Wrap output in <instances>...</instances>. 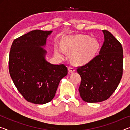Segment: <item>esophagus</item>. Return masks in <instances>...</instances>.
Masks as SVG:
<instances>
[{"label":"esophagus","instance_id":"34e87169","mask_svg":"<svg viewBox=\"0 0 130 130\" xmlns=\"http://www.w3.org/2000/svg\"><path fill=\"white\" fill-rule=\"evenodd\" d=\"M68 71H69V73H73V72H75V69L74 68L69 67H68Z\"/></svg>","mask_w":130,"mask_h":130}]
</instances>
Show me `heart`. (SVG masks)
Masks as SVG:
<instances>
[{
  "label": "heart",
  "mask_w": 130,
  "mask_h": 130,
  "mask_svg": "<svg viewBox=\"0 0 130 130\" xmlns=\"http://www.w3.org/2000/svg\"><path fill=\"white\" fill-rule=\"evenodd\" d=\"M100 44L96 38L89 36L76 35L68 36L63 39L62 46L57 47L56 53L61 58L66 56V52L72 53L71 58L74 63L78 65L85 64L92 60L100 49Z\"/></svg>",
  "instance_id": "obj_1"
}]
</instances>
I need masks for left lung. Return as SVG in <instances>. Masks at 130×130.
<instances>
[{"instance_id":"8db88e82","label":"left lung","mask_w":130,"mask_h":130,"mask_svg":"<svg viewBox=\"0 0 130 130\" xmlns=\"http://www.w3.org/2000/svg\"><path fill=\"white\" fill-rule=\"evenodd\" d=\"M102 31L104 41L99 55L77 69L81 78L80 96L88 103L108 99L118 87L123 74L122 46L108 31Z\"/></svg>"}]
</instances>
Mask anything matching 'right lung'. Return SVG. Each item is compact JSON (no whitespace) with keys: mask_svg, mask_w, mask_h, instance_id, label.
I'll return each instance as SVG.
<instances>
[{"mask_svg":"<svg viewBox=\"0 0 130 130\" xmlns=\"http://www.w3.org/2000/svg\"><path fill=\"white\" fill-rule=\"evenodd\" d=\"M52 31L36 30L13 41L9 55V72L17 88L28 102L44 104L55 96L61 79L68 74L64 65L46 60L47 37Z\"/></svg>","mask_w":130,"mask_h":130,"instance_id":"1","label":"right lung"}]
</instances>
